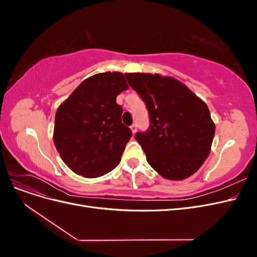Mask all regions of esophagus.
<instances>
[{
    "instance_id": "esophagus-1",
    "label": "esophagus",
    "mask_w": 257,
    "mask_h": 257,
    "mask_svg": "<svg viewBox=\"0 0 257 257\" xmlns=\"http://www.w3.org/2000/svg\"><path fill=\"white\" fill-rule=\"evenodd\" d=\"M131 130H132V132H133V134H135V133H136V131H137V125H136L135 123H134V124H132V125H131Z\"/></svg>"
}]
</instances>
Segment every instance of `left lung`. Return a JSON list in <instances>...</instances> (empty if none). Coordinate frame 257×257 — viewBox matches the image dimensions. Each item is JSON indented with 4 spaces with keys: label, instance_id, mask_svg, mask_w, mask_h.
<instances>
[{
    "label": "left lung",
    "instance_id": "1",
    "mask_svg": "<svg viewBox=\"0 0 257 257\" xmlns=\"http://www.w3.org/2000/svg\"><path fill=\"white\" fill-rule=\"evenodd\" d=\"M125 77L149 113V128L135 135L149 165L169 180L196 173L209 155L215 132L206 103L172 77L144 73Z\"/></svg>",
    "mask_w": 257,
    "mask_h": 257
}]
</instances>
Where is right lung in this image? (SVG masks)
Wrapping results in <instances>:
<instances>
[{"label": "right lung", "instance_id": "add662e5", "mask_svg": "<svg viewBox=\"0 0 257 257\" xmlns=\"http://www.w3.org/2000/svg\"><path fill=\"white\" fill-rule=\"evenodd\" d=\"M127 90L124 75L91 76L75 89L56 113L53 142L60 157L77 175L96 178L121 161L132 131L121 121L115 98Z\"/></svg>", "mask_w": 257, "mask_h": 257}]
</instances>
